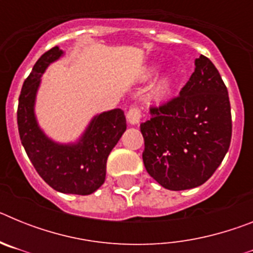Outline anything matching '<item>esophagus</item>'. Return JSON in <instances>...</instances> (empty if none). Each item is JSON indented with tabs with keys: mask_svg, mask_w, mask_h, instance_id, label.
Instances as JSON below:
<instances>
[{
	"mask_svg": "<svg viewBox=\"0 0 253 253\" xmlns=\"http://www.w3.org/2000/svg\"><path fill=\"white\" fill-rule=\"evenodd\" d=\"M140 118H142V114L138 107H130L126 114V119L128 123L131 125H138L140 123Z\"/></svg>",
	"mask_w": 253,
	"mask_h": 253,
	"instance_id": "esophagus-1",
	"label": "esophagus"
}]
</instances>
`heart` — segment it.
<instances>
[{
  "label": "heart",
  "instance_id": "obj_1",
  "mask_svg": "<svg viewBox=\"0 0 253 253\" xmlns=\"http://www.w3.org/2000/svg\"><path fill=\"white\" fill-rule=\"evenodd\" d=\"M160 66L158 64H149V66L144 67L140 73V80L142 81H148L151 78L157 75ZM173 82H175V75L172 71H166L165 73L160 76L156 80L152 88V96L154 100L157 101H163V100L169 99L171 95L172 90H173Z\"/></svg>",
  "mask_w": 253,
  "mask_h": 253
}]
</instances>
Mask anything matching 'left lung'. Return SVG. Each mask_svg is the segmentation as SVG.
I'll return each mask as SVG.
<instances>
[{"instance_id":"8db88e82","label":"left lung","mask_w":253,"mask_h":253,"mask_svg":"<svg viewBox=\"0 0 253 253\" xmlns=\"http://www.w3.org/2000/svg\"><path fill=\"white\" fill-rule=\"evenodd\" d=\"M143 162L165 189H194L210 178L232 138L228 91L209 58L195 59V71L176 99L152 107L140 125Z\"/></svg>"}]
</instances>
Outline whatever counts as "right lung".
Returning a JSON list of instances; mask_svg holds the SVG:
<instances>
[{
    "mask_svg": "<svg viewBox=\"0 0 253 253\" xmlns=\"http://www.w3.org/2000/svg\"><path fill=\"white\" fill-rule=\"evenodd\" d=\"M63 55L54 46L38 59L22 84L17 126L28 157L49 186L63 194L90 195L105 182L107 157L126 129V120L122 109L97 114L71 143L55 142L44 133L35 115L37 95L45 69Z\"/></svg>",
    "mask_w": 253,
    "mask_h": 253,
    "instance_id": "right-lung-1",
    "label": "right lung"
}]
</instances>
